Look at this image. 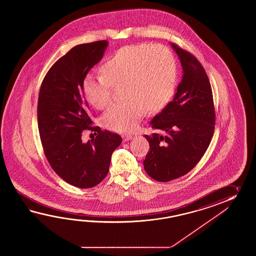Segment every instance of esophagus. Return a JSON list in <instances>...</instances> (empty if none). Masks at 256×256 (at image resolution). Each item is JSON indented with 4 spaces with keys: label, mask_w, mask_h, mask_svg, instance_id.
Listing matches in <instances>:
<instances>
[{
    "label": "esophagus",
    "mask_w": 256,
    "mask_h": 256,
    "mask_svg": "<svg viewBox=\"0 0 256 256\" xmlns=\"http://www.w3.org/2000/svg\"><path fill=\"white\" fill-rule=\"evenodd\" d=\"M122 140L124 142L129 141L130 139H132V136H130V134H122Z\"/></svg>",
    "instance_id": "1"
}]
</instances>
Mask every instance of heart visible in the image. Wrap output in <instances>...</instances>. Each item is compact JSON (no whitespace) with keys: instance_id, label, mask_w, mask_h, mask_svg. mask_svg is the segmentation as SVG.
<instances>
[{"instance_id":"1","label":"heart","mask_w":256,"mask_h":256,"mask_svg":"<svg viewBox=\"0 0 256 256\" xmlns=\"http://www.w3.org/2000/svg\"><path fill=\"white\" fill-rule=\"evenodd\" d=\"M102 76L87 78L83 92L94 108L105 109L112 100L114 88H122L126 98L104 115L109 130L128 132L134 130L146 110L156 112L174 96L178 66L174 54L161 44H137L118 49L100 66Z\"/></svg>"}]
</instances>
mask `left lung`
<instances>
[{
    "instance_id": "1",
    "label": "left lung",
    "mask_w": 256,
    "mask_h": 256,
    "mask_svg": "<svg viewBox=\"0 0 256 256\" xmlns=\"http://www.w3.org/2000/svg\"><path fill=\"white\" fill-rule=\"evenodd\" d=\"M184 75L174 98L154 117L151 126L164 134L147 136L144 168L152 180L168 182L188 174L200 162L212 138L215 109L207 73L194 54L172 43Z\"/></svg>"
}]
</instances>
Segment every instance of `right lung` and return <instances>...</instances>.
I'll use <instances>...</instances> for the list:
<instances>
[{
  "label": "right lung",
  "instance_id": "add662e5",
  "mask_svg": "<svg viewBox=\"0 0 256 256\" xmlns=\"http://www.w3.org/2000/svg\"><path fill=\"white\" fill-rule=\"evenodd\" d=\"M106 40L71 48L50 68L39 92L38 122L44 154L49 164L68 184L80 188L98 185L109 172L112 154L122 137L92 120L83 92V83L93 66L104 56ZM85 130L96 137L82 142Z\"/></svg>",
  "mask_w": 256,
  "mask_h": 256
}]
</instances>
